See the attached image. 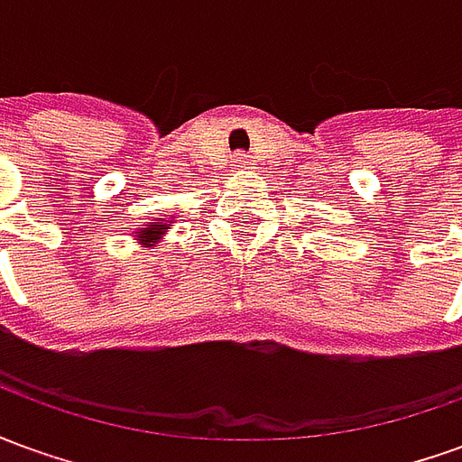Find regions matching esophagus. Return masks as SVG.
I'll return each instance as SVG.
<instances>
[{
    "instance_id": "esophagus-1",
    "label": "esophagus",
    "mask_w": 462,
    "mask_h": 462,
    "mask_svg": "<svg viewBox=\"0 0 462 462\" xmlns=\"http://www.w3.org/2000/svg\"><path fill=\"white\" fill-rule=\"evenodd\" d=\"M235 165H237V168H247V165H250V158H247L245 152H237V155H235Z\"/></svg>"
}]
</instances>
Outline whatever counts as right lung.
<instances>
[{"instance_id":"right-lung-1","label":"right lung","mask_w":462,"mask_h":462,"mask_svg":"<svg viewBox=\"0 0 462 462\" xmlns=\"http://www.w3.org/2000/svg\"><path fill=\"white\" fill-rule=\"evenodd\" d=\"M172 222H175V215H161V217H155L152 222H145L141 230L135 232V237H138L141 245H145V247H155V245L168 235V230L172 227Z\"/></svg>"}]
</instances>
